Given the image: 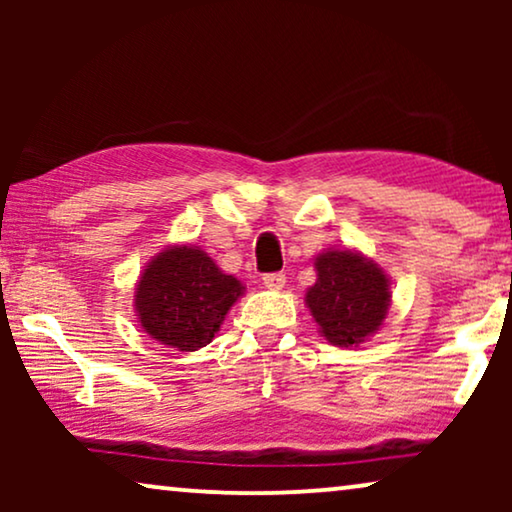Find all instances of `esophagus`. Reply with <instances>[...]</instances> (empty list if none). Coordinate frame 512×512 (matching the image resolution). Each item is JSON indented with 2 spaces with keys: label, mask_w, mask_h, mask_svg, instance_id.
<instances>
[{
  "label": "esophagus",
  "mask_w": 512,
  "mask_h": 512,
  "mask_svg": "<svg viewBox=\"0 0 512 512\" xmlns=\"http://www.w3.org/2000/svg\"><path fill=\"white\" fill-rule=\"evenodd\" d=\"M284 284H286L284 272H270V275H263V286H265V289L279 291V289H284Z\"/></svg>",
  "instance_id": "34e87169"
}]
</instances>
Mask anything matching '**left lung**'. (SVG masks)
Here are the masks:
<instances>
[{
  "instance_id": "8db88e82",
  "label": "left lung",
  "mask_w": 512,
  "mask_h": 512,
  "mask_svg": "<svg viewBox=\"0 0 512 512\" xmlns=\"http://www.w3.org/2000/svg\"><path fill=\"white\" fill-rule=\"evenodd\" d=\"M317 282L305 293L319 331L331 345L352 347L380 331L391 305L389 277L352 249H328L314 258Z\"/></svg>"
}]
</instances>
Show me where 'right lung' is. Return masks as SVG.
<instances>
[{"label": "right lung", "mask_w": 512, "mask_h": 512, "mask_svg": "<svg viewBox=\"0 0 512 512\" xmlns=\"http://www.w3.org/2000/svg\"><path fill=\"white\" fill-rule=\"evenodd\" d=\"M244 293L200 247L174 244L146 265L135 289L139 324L160 345L195 352L212 342L235 300Z\"/></svg>", "instance_id": "obj_1"}]
</instances>
